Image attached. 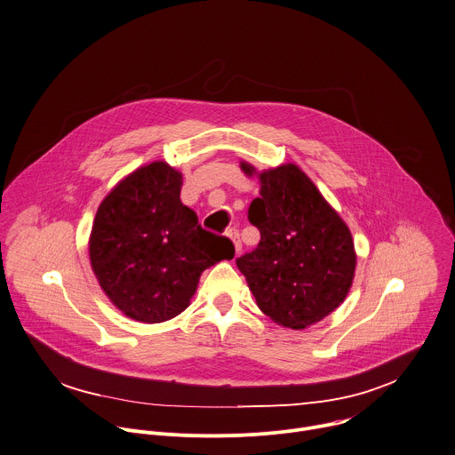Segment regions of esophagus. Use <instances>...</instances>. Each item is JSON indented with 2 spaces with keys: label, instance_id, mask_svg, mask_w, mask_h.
Listing matches in <instances>:
<instances>
[{
  "label": "esophagus",
  "instance_id": "esophagus-1",
  "mask_svg": "<svg viewBox=\"0 0 455 455\" xmlns=\"http://www.w3.org/2000/svg\"><path fill=\"white\" fill-rule=\"evenodd\" d=\"M227 235L232 239V243H234V248H235V253H239V251H241V239H239V230H235V228H230V230H227Z\"/></svg>",
  "mask_w": 455,
  "mask_h": 455
}]
</instances>
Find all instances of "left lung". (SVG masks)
<instances>
[{"label":"left lung","mask_w":455,"mask_h":455,"mask_svg":"<svg viewBox=\"0 0 455 455\" xmlns=\"http://www.w3.org/2000/svg\"><path fill=\"white\" fill-rule=\"evenodd\" d=\"M253 177L257 170L241 161ZM260 196L248 220L259 246L235 260L259 308L276 324L305 330L346 299L356 269L349 227L308 175L287 163L259 173Z\"/></svg>","instance_id":"8db88e82"}]
</instances>
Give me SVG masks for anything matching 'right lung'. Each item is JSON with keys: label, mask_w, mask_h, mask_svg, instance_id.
I'll return each mask as SVG.
<instances>
[{"label": "right lung", "mask_w": 455, "mask_h": 455, "mask_svg": "<svg viewBox=\"0 0 455 455\" xmlns=\"http://www.w3.org/2000/svg\"><path fill=\"white\" fill-rule=\"evenodd\" d=\"M182 173L154 161L100 202L88 241L93 275L127 317L156 324L189 307L200 275L235 253L228 237L198 225L180 202Z\"/></svg>", "instance_id": "obj_1"}]
</instances>
